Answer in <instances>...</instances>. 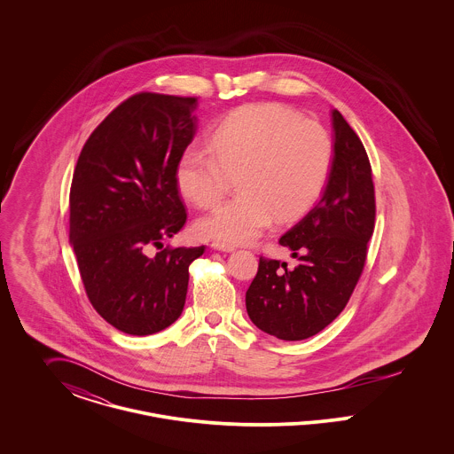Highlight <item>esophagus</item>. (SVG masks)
I'll return each mask as SVG.
<instances>
[{
  "label": "esophagus",
  "instance_id": "esophagus-1",
  "mask_svg": "<svg viewBox=\"0 0 454 454\" xmlns=\"http://www.w3.org/2000/svg\"><path fill=\"white\" fill-rule=\"evenodd\" d=\"M211 247H213L215 250H219V252H226V254H230V252H233V250H235V247H231V245H226V243H219V241H215Z\"/></svg>",
  "mask_w": 454,
  "mask_h": 454
}]
</instances>
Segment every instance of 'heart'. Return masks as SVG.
<instances>
[{
  "mask_svg": "<svg viewBox=\"0 0 454 454\" xmlns=\"http://www.w3.org/2000/svg\"><path fill=\"white\" fill-rule=\"evenodd\" d=\"M211 153L187 148L175 182L197 207H213L237 176L238 194L197 221V233L226 245L252 243L272 217L309 209L326 185L333 141L322 124L278 104H250L228 114L207 137Z\"/></svg>",
  "mask_w": 454,
  "mask_h": 454,
  "instance_id": "1",
  "label": "heart"
}]
</instances>
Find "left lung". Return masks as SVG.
Listing matches in <instances>:
<instances>
[{
  "label": "left lung",
  "instance_id": "1",
  "mask_svg": "<svg viewBox=\"0 0 454 454\" xmlns=\"http://www.w3.org/2000/svg\"><path fill=\"white\" fill-rule=\"evenodd\" d=\"M333 163L320 200L279 243L294 267L260 257L247 313L262 332L302 340L332 324L359 281L374 231V185L366 150L339 110H332Z\"/></svg>",
  "mask_w": 454,
  "mask_h": 454
}]
</instances>
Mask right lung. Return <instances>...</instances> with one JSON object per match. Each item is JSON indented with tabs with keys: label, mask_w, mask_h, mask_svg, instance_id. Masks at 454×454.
Returning a JSON list of instances; mask_svg holds the SVG:
<instances>
[{
	"label": "right lung",
	"mask_w": 454,
	"mask_h": 454,
	"mask_svg": "<svg viewBox=\"0 0 454 454\" xmlns=\"http://www.w3.org/2000/svg\"><path fill=\"white\" fill-rule=\"evenodd\" d=\"M195 108L192 97L132 95L91 132L73 173L69 243L88 300L129 335H152L182 315L189 265L204 254L161 243L187 219L175 167L194 139Z\"/></svg>",
	"instance_id": "add662e5"
}]
</instances>
